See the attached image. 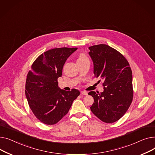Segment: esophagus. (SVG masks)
I'll return each instance as SVG.
<instances>
[{"mask_svg": "<svg viewBox=\"0 0 155 155\" xmlns=\"http://www.w3.org/2000/svg\"><path fill=\"white\" fill-rule=\"evenodd\" d=\"M81 94L82 95H85V96L87 95V93L86 91H81Z\"/></svg>", "mask_w": 155, "mask_h": 155, "instance_id": "obj_1", "label": "esophagus"}]
</instances>
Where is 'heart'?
<instances>
[{"mask_svg":"<svg viewBox=\"0 0 155 155\" xmlns=\"http://www.w3.org/2000/svg\"><path fill=\"white\" fill-rule=\"evenodd\" d=\"M84 59H87V57L84 54H81L79 58L78 59V61H80V60H84Z\"/></svg>","mask_w":155,"mask_h":155,"instance_id":"b5f03b06","label":"heart"}]
</instances>
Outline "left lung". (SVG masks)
<instances>
[{"instance_id": "1", "label": "left lung", "mask_w": 155, "mask_h": 155, "mask_svg": "<svg viewBox=\"0 0 155 155\" xmlns=\"http://www.w3.org/2000/svg\"><path fill=\"white\" fill-rule=\"evenodd\" d=\"M89 49L94 76L104 81L103 93H88L94 98L91 110L100 120L112 123L126 113L133 101L131 69L122 54L106 44L93 45Z\"/></svg>"}]
</instances>
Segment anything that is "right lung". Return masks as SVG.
<instances>
[{"mask_svg": "<svg viewBox=\"0 0 155 155\" xmlns=\"http://www.w3.org/2000/svg\"><path fill=\"white\" fill-rule=\"evenodd\" d=\"M77 48H61L44 52L36 59L27 75L25 93L33 114L42 123L55 124L69 111L80 94L76 89L70 91L58 87L63 66Z\"/></svg>", "mask_w": 155, "mask_h": 155, "instance_id": "right-lung-1", "label": "right lung"}]
</instances>
